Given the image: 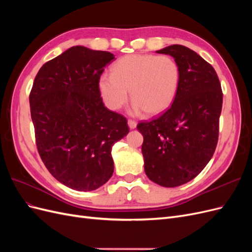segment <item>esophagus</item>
I'll list each match as a JSON object with an SVG mask.
<instances>
[{
    "instance_id": "esophagus-1",
    "label": "esophagus",
    "mask_w": 252,
    "mask_h": 252,
    "mask_svg": "<svg viewBox=\"0 0 252 252\" xmlns=\"http://www.w3.org/2000/svg\"><path fill=\"white\" fill-rule=\"evenodd\" d=\"M128 126L130 129H134L136 127V122L133 120H128Z\"/></svg>"
}]
</instances>
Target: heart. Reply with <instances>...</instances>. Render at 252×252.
I'll return each mask as SVG.
<instances>
[{
  "instance_id": "1",
  "label": "heart",
  "mask_w": 252,
  "mask_h": 252,
  "mask_svg": "<svg viewBox=\"0 0 252 252\" xmlns=\"http://www.w3.org/2000/svg\"><path fill=\"white\" fill-rule=\"evenodd\" d=\"M181 69L168 56L135 53L123 57L111 67V75L98 79V90L107 107L118 110L128 100L133 101V112L148 116L165 111L177 96Z\"/></svg>"
}]
</instances>
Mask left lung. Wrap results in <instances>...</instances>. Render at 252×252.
<instances>
[{
  "mask_svg": "<svg viewBox=\"0 0 252 252\" xmlns=\"http://www.w3.org/2000/svg\"><path fill=\"white\" fill-rule=\"evenodd\" d=\"M157 52L177 61L179 90L168 109L136 128L144 138L147 177L161 186L177 187L194 179L215 154L223 93L215 68L195 51L171 45Z\"/></svg>",
  "mask_w": 252,
  "mask_h": 252,
  "instance_id": "obj_1",
  "label": "left lung"
}]
</instances>
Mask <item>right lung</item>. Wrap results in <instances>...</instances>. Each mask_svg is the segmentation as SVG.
<instances>
[{
  "instance_id": "1",
  "label": "right lung",
  "mask_w": 252,
  "mask_h": 252,
  "mask_svg": "<svg viewBox=\"0 0 252 252\" xmlns=\"http://www.w3.org/2000/svg\"><path fill=\"white\" fill-rule=\"evenodd\" d=\"M108 51L73 46L45 63L29 94L35 144L48 171L78 191L104 185L113 173V144L129 132L124 116L104 106L98 79Z\"/></svg>"
}]
</instances>
